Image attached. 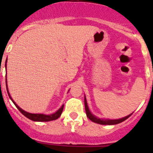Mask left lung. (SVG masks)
<instances>
[{"mask_svg": "<svg viewBox=\"0 0 153 153\" xmlns=\"http://www.w3.org/2000/svg\"><path fill=\"white\" fill-rule=\"evenodd\" d=\"M84 102H85V109H86V114L87 117H88L90 120H91V121H93V122H95V123H98V124H101V125H116V124H119V123H121V122H122V121H126V119L128 118V117L132 115V114H131L130 115H128V116L125 117H123V118L117 119V120H109V119L103 120V119H100V118H98V117H96L94 115H93V114H91V111L89 110L86 98H85V99H84Z\"/></svg>", "mask_w": 153, "mask_h": 153, "instance_id": "left-lung-1", "label": "left lung"}]
</instances>
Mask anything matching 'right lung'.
<instances>
[{"instance_id":"1","label":"right lung","mask_w":153,"mask_h":153,"mask_svg":"<svg viewBox=\"0 0 153 153\" xmlns=\"http://www.w3.org/2000/svg\"><path fill=\"white\" fill-rule=\"evenodd\" d=\"M6 62H7V60H6ZM6 87H7V84H6ZM8 90V88H7ZM8 96H9V98L14 103L16 108H17L20 111V113L23 114V115H25L26 117H27L28 119L30 120H32V121H54V120H56L61 116V114H62V109H63V105H62L61 108H60L57 112H55V114H51V115H45V114H30V113H27V112L25 111V110H23L22 109H20V107L18 106L16 104L14 101L12 99V98L10 97L9 95V93H8Z\"/></svg>"}]
</instances>
